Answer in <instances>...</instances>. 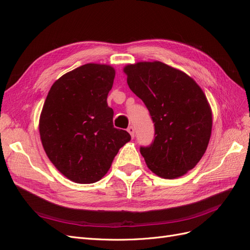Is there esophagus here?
<instances>
[{
    "mask_svg": "<svg viewBox=\"0 0 250 250\" xmlns=\"http://www.w3.org/2000/svg\"><path fill=\"white\" fill-rule=\"evenodd\" d=\"M127 131L128 132H129V134L131 135V137L133 138V135H134V128L132 127V126H129V127H128L127 128Z\"/></svg>",
    "mask_w": 250,
    "mask_h": 250,
    "instance_id": "1",
    "label": "esophagus"
}]
</instances>
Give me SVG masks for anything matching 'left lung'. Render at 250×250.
Listing matches in <instances>:
<instances>
[{"label": "left lung", "instance_id": "left-lung-1", "mask_svg": "<svg viewBox=\"0 0 250 250\" xmlns=\"http://www.w3.org/2000/svg\"><path fill=\"white\" fill-rule=\"evenodd\" d=\"M128 86L145 103L155 127L150 147H141L147 167L173 179L199 163L208 148L213 113L206 94L185 72L161 62L124 66Z\"/></svg>", "mask_w": 250, "mask_h": 250}]
</instances>
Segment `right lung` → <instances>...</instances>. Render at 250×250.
<instances>
[{
  "label": "right lung",
  "mask_w": 250,
  "mask_h": 250,
  "mask_svg": "<svg viewBox=\"0 0 250 250\" xmlns=\"http://www.w3.org/2000/svg\"><path fill=\"white\" fill-rule=\"evenodd\" d=\"M115 76L109 64H83L53 83L43 103L39 129L44 152L74 183L99 181L131 140L112 124L107 95Z\"/></svg>",
  "instance_id": "add662e5"
}]
</instances>
